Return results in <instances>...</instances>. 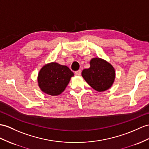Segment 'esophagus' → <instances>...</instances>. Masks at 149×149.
Returning <instances> with one entry per match:
<instances>
[{
    "label": "esophagus",
    "instance_id": "obj_1",
    "mask_svg": "<svg viewBox=\"0 0 149 149\" xmlns=\"http://www.w3.org/2000/svg\"><path fill=\"white\" fill-rule=\"evenodd\" d=\"M74 73H75L76 75H80L81 73V70H78L77 71H75Z\"/></svg>",
    "mask_w": 149,
    "mask_h": 149
}]
</instances>
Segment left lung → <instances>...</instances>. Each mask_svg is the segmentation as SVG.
I'll list each match as a JSON object with an SVG mask.
<instances>
[{
  "label": "left lung",
  "mask_w": 149,
  "mask_h": 149,
  "mask_svg": "<svg viewBox=\"0 0 149 149\" xmlns=\"http://www.w3.org/2000/svg\"><path fill=\"white\" fill-rule=\"evenodd\" d=\"M90 64V67L81 72L87 83L98 92L109 88L115 78V70L112 65L100 58H93Z\"/></svg>",
  "instance_id": "8db88e82"
}]
</instances>
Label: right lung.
I'll list each match as a JSON object with an SVG mask.
<instances>
[{
  "label": "right lung",
  "instance_id": "1",
  "mask_svg": "<svg viewBox=\"0 0 149 149\" xmlns=\"http://www.w3.org/2000/svg\"><path fill=\"white\" fill-rule=\"evenodd\" d=\"M73 76V72L66 66L57 63L47 64L39 71L38 86L47 94L58 95L66 88Z\"/></svg>",
  "mask_w": 149,
  "mask_h": 149
}]
</instances>
